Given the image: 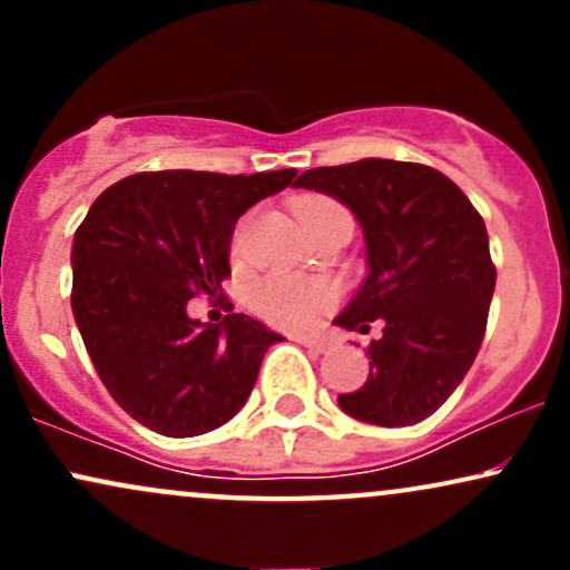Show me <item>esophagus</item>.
<instances>
[{"mask_svg":"<svg viewBox=\"0 0 570 570\" xmlns=\"http://www.w3.org/2000/svg\"><path fill=\"white\" fill-rule=\"evenodd\" d=\"M297 343H303L305 348H311L316 353H326V351L335 348V343H332L330 337H307V335H303V337H297Z\"/></svg>","mask_w":570,"mask_h":570,"instance_id":"esophagus-1","label":"esophagus"}]
</instances>
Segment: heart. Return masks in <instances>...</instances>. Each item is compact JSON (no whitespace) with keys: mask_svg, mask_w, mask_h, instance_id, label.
I'll return each instance as SVG.
<instances>
[{"mask_svg":"<svg viewBox=\"0 0 570 570\" xmlns=\"http://www.w3.org/2000/svg\"><path fill=\"white\" fill-rule=\"evenodd\" d=\"M299 222L305 230L322 225L326 219L348 217L337 200L324 198V195H307L294 203ZM335 303V289L326 281L318 278H292V276H271L263 278L252 292V305L265 322L286 326V330H305L316 324L318 318Z\"/></svg>","mask_w":570,"mask_h":570,"instance_id":"b5f03b06","label":"heart"}]
</instances>
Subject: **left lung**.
Masks as SVG:
<instances>
[{"mask_svg": "<svg viewBox=\"0 0 570 570\" xmlns=\"http://www.w3.org/2000/svg\"><path fill=\"white\" fill-rule=\"evenodd\" d=\"M294 187L351 208L367 240L370 276L335 318L367 335L370 377L340 394L348 415L412 426L448 402L474 364L495 289L485 222L453 179L421 163L367 158L311 168Z\"/></svg>", "mask_w": 570, "mask_h": 570, "instance_id": "1", "label": "left lung"}]
</instances>
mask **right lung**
<instances>
[{
    "mask_svg": "<svg viewBox=\"0 0 570 570\" xmlns=\"http://www.w3.org/2000/svg\"><path fill=\"white\" fill-rule=\"evenodd\" d=\"M294 174H134L104 189L77 227L75 322L101 383L141 426L198 436L246 404L281 335L233 305L219 324H200L187 303L222 292L235 222Z\"/></svg>",
    "mask_w": 570,
    "mask_h": 570,
    "instance_id": "obj_1",
    "label": "right lung"
}]
</instances>
